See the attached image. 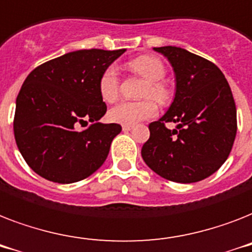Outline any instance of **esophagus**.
<instances>
[{
	"label": "esophagus",
	"instance_id": "esophagus-1",
	"mask_svg": "<svg viewBox=\"0 0 252 252\" xmlns=\"http://www.w3.org/2000/svg\"><path fill=\"white\" fill-rule=\"evenodd\" d=\"M132 127H134L132 125H124V126H122V130H124V131H130V130H132Z\"/></svg>",
	"mask_w": 252,
	"mask_h": 252
}]
</instances>
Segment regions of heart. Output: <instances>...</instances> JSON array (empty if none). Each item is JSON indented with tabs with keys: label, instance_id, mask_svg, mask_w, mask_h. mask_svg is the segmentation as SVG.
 <instances>
[{
	"label": "heart",
	"instance_id": "heart-1",
	"mask_svg": "<svg viewBox=\"0 0 252 252\" xmlns=\"http://www.w3.org/2000/svg\"><path fill=\"white\" fill-rule=\"evenodd\" d=\"M130 69L147 80L143 96L152 97L164 104L169 100L170 92L161 79H164L166 69L164 63L152 56H142L132 60ZM98 92L105 102L116 101L120 94V78L116 67L110 66L102 72L98 80ZM158 114V106L152 100L142 101H122L109 110V120L121 125H135L140 121L150 120Z\"/></svg>",
	"mask_w": 252,
	"mask_h": 252
}]
</instances>
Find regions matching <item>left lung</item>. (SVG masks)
<instances>
[{"instance_id": "obj_1", "label": "left lung", "mask_w": 252, "mask_h": 252, "mask_svg": "<svg viewBox=\"0 0 252 252\" xmlns=\"http://www.w3.org/2000/svg\"><path fill=\"white\" fill-rule=\"evenodd\" d=\"M154 50L176 74L168 112L150 124L142 158L155 173L178 183L202 181L224 164L237 134V109L228 80L215 63L178 46ZM166 122L178 123L173 130Z\"/></svg>"}]
</instances>
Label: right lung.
<instances>
[{
	"label": "right lung",
	"mask_w": 252,
	"mask_h": 252,
	"mask_svg": "<svg viewBox=\"0 0 252 252\" xmlns=\"http://www.w3.org/2000/svg\"><path fill=\"white\" fill-rule=\"evenodd\" d=\"M125 50H75L28 74L17 97L14 135L23 158L39 176L72 183L104 164L122 127L98 122L106 113L98 80ZM80 124L88 127L80 130Z\"/></svg>",
	"instance_id": "add662e5"
}]
</instances>
